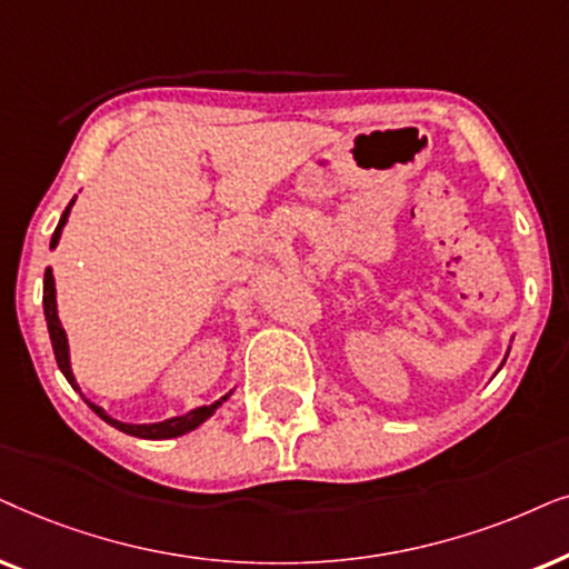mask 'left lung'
Segmentation results:
<instances>
[{"label":"left lung","instance_id":"left-lung-1","mask_svg":"<svg viewBox=\"0 0 569 569\" xmlns=\"http://www.w3.org/2000/svg\"><path fill=\"white\" fill-rule=\"evenodd\" d=\"M502 363H505V361H502Z\"/></svg>","mask_w":569,"mask_h":569}]
</instances>
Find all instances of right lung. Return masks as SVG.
<instances>
[{
    "mask_svg": "<svg viewBox=\"0 0 569 569\" xmlns=\"http://www.w3.org/2000/svg\"><path fill=\"white\" fill-rule=\"evenodd\" d=\"M74 200H78V197H72L70 206L64 208L62 218H59V223H57V229H54V237H51V249H57L59 239H62V231H64V226H67V218H70V210L74 206ZM43 315H47V328H49L51 348H54L59 369H62V375L67 377V382H70L72 388L80 392V385H78V380H74V375H72L70 340H67V332L62 328V322H59L57 286H54V270H51V268H47V272H43ZM231 392L233 390L226 392V396L221 400H216V403L192 408V411H187V413H181V416H171V419H163V421H153V423H127V421H119V419H113V416L106 413L101 406H96L93 400H88L86 396H82V392H80V396L86 398V403L93 408V411L101 416L106 423H111L113 429L124 431V435H132V437H140V439H171V437L187 435V431H192V429L200 427V423H206L210 416L218 411V406H223V400L231 398Z\"/></svg>",
    "mask_w": 569,
    "mask_h": 569,
    "instance_id": "1",
    "label": "right lung"
}]
</instances>
